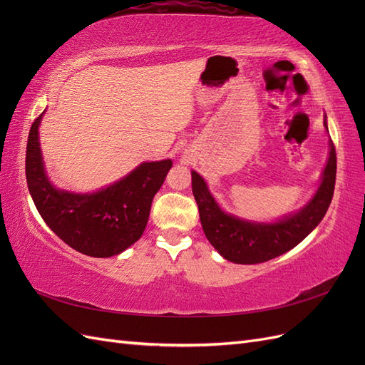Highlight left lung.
I'll use <instances>...</instances> for the list:
<instances>
[{"instance_id": "obj_1", "label": "left lung", "mask_w": 365, "mask_h": 365, "mask_svg": "<svg viewBox=\"0 0 365 365\" xmlns=\"http://www.w3.org/2000/svg\"><path fill=\"white\" fill-rule=\"evenodd\" d=\"M324 115V128L327 129ZM336 178V153L329 141V158L322 181L306 205L274 222H256L224 212L210 193L202 176L192 170V190L200 208L201 225L210 244L224 259L239 264L268 262L292 250L322 222L332 202Z\"/></svg>"}]
</instances>
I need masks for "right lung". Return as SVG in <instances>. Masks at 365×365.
Masks as SVG:
<instances>
[{
    "mask_svg": "<svg viewBox=\"0 0 365 365\" xmlns=\"http://www.w3.org/2000/svg\"><path fill=\"white\" fill-rule=\"evenodd\" d=\"M43 113L33 121L27 141L26 178L33 202L51 231L73 250L91 257L117 256L141 237L152 200L172 160L141 163L121 180L93 193L58 189L48 178L41 152Z\"/></svg>",
    "mask_w": 365,
    "mask_h": 365,
    "instance_id": "right-lung-1",
    "label": "right lung"
}]
</instances>
